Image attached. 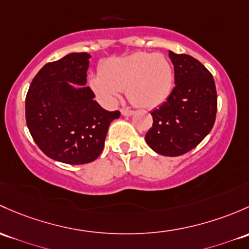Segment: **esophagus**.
I'll use <instances>...</instances> for the list:
<instances>
[{"instance_id": "obj_1", "label": "esophagus", "mask_w": 249, "mask_h": 249, "mask_svg": "<svg viewBox=\"0 0 249 249\" xmlns=\"http://www.w3.org/2000/svg\"><path fill=\"white\" fill-rule=\"evenodd\" d=\"M133 113H135V111H132V109H129V108H123L122 109V114H123V116L129 117V116H131V114H133Z\"/></svg>"}]
</instances>
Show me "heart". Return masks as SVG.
<instances>
[{"instance_id": "b5f03b06", "label": "heart", "mask_w": 249, "mask_h": 249, "mask_svg": "<svg viewBox=\"0 0 249 249\" xmlns=\"http://www.w3.org/2000/svg\"><path fill=\"white\" fill-rule=\"evenodd\" d=\"M91 89L104 104L112 106L119 100L120 90L137 107L153 108L163 104L174 83L172 63L162 53L135 52L105 61L100 75L89 80Z\"/></svg>"}]
</instances>
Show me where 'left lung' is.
<instances>
[{
    "label": "left lung",
    "mask_w": 249,
    "mask_h": 249,
    "mask_svg": "<svg viewBox=\"0 0 249 249\" xmlns=\"http://www.w3.org/2000/svg\"><path fill=\"white\" fill-rule=\"evenodd\" d=\"M175 87L168 99L151 112L153 126L145 142L163 156H180L196 148L213 127L216 86L211 72L198 59L169 51Z\"/></svg>",
    "instance_id": "obj_1"
}]
</instances>
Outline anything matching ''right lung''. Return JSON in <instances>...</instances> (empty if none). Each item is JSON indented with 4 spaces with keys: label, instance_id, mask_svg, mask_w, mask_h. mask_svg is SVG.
<instances>
[{
    "label": "right lung",
    "instance_id": "1",
    "mask_svg": "<svg viewBox=\"0 0 249 249\" xmlns=\"http://www.w3.org/2000/svg\"><path fill=\"white\" fill-rule=\"evenodd\" d=\"M89 58L81 52L48 63L26 95V123L33 141L46 156L63 163L85 164L98 159L109 124L120 117L119 111L104 109L93 90L85 87Z\"/></svg>",
    "mask_w": 249,
    "mask_h": 249
}]
</instances>
